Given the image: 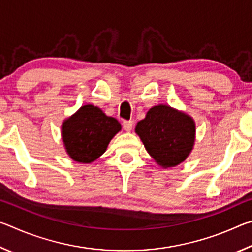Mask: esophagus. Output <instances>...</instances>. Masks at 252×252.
<instances>
[{
    "mask_svg": "<svg viewBox=\"0 0 252 252\" xmlns=\"http://www.w3.org/2000/svg\"><path fill=\"white\" fill-rule=\"evenodd\" d=\"M122 125H123V129H125L127 132H130L132 130V127H133V121H132V120L123 121Z\"/></svg>",
    "mask_w": 252,
    "mask_h": 252,
    "instance_id": "obj_1",
    "label": "esophagus"
}]
</instances>
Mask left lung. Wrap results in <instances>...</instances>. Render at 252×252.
Segmentation results:
<instances>
[{
	"label": "left lung",
	"instance_id": "1",
	"mask_svg": "<svg viewBox=\"0 0 252 252\" xmlns=\"http://www.w3.org/2000/svg\"><path fill=\"white\" fill-rule=\"evenodd\" d=\"M135 133L158 164L171 168L185 161L192 151L195 123L185 112L159 104L148 111L136 123Z\"/></svg>",
	"mask_w": 252,
	"mask_h": 252
}]
</instances>
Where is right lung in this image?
<instances>
[{
    "mask_svg": "<svg viewBox=\"0 0 252 252\" xmlns=\"http://www.w3.org/2000/svg\"><path fill=\"white\" fill-rule=\"evenodd\" d=\"M120 130L117 119L105 116L97 106L87 104L62 123V140L72 160L91 163L103 155Z\"/></svg>",
    "mask_w": 252,
    "mask_h": 252,
    "instance_id": "add662e5",
    "label": "right lung"
}]
</instances>
